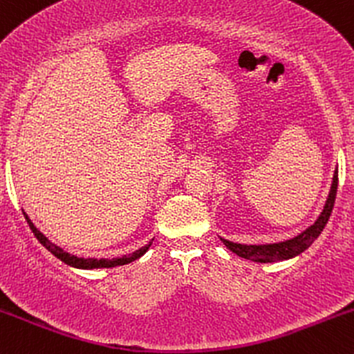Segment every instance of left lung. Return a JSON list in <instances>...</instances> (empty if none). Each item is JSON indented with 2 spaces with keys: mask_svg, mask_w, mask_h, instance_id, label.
<instances>
[{
  "mask_svg": "<svg viewBox=\"0 0 354 354\" xmlns=\"http://www.w3.org/2000/svg\"><path fill=\"white\" fill-rule=\"evenodd\" d=\"M336 191H338V169H336L335 176H333V185L330 196H328L326 205H324L323 213L319 214V218L316 219L315 225H311L306 231H303L301 234L295 236L293 239H288V241L274 243V245H239V243H231L228 239H223L225 246L228 250L233 251L234 254L241 256L245 259H251L256 263H271V261H281V259H290L293 256H298L303 253L304 250H308L313 245L316 238L319 236L321 231L326 226L328 219L331 216L333 206H335L336 200Z\"/></svg>",
  "mask_w": 354,
  "mask_h": 354,
  "instance_id": "left-lung-1",
  "label": "left lung"
}]
</instances>
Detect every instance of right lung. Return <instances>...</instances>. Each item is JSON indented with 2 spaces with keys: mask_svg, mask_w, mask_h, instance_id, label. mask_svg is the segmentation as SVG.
<instances>
[{
  "mask_svg": "<svg viewBox=\"0 0 354 354\" xmlns=\"http://www.w3.org/2000/svg\"><path fill=\"white\" fill-rule=\"evenodd\" d=\"M24 218H26L28 225H30L31 231H33V233H35L36 239H38V241L41 243V245L46 248L48 251H51V253L55 254L56 258L61 259V261H63V263H66V265L75 266V268H83V270H93V268H115V266H121V265H128V263H131V261H135V259L141 258V256H143L146 251L149 250V246H151V243H153V241H149L148 245L143 246V248H140V250H136L135 253L124 254V256H121V258H115V259H96V258L84 259V258H76V256L66 253V251L61 250L59 246L53 245V243L48 241V238L43 236V234L39 233L38 230H36V226L33 225V223H31V219L28 218V216H24Z\"/></svg>",
  "mask_w": 354,
  "mask_h": 354,
  "instance_id": "obj_1",
  "label": "right lung"
}]
</instances>
